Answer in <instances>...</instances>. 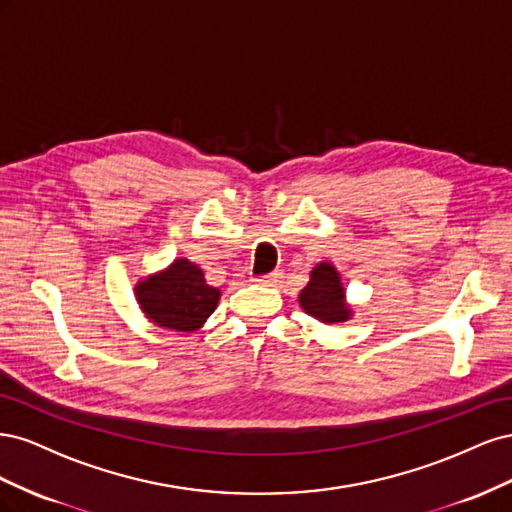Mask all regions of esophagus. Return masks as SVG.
Segmentation results:
<instances>
[{
	"label": "esophagus",
	"mask_w": 512,
	"mask_h": 512,
	"mask_svg": "<svg viewBox=\"0 0 512 512\" xmlns=\"http://www.w3.org/2000/svg\"><path fill=\"white\" fill-rule=\"evenodd\" d=\"M282 280V271H273L269 275H262V277H254V282L260 286H277Z\"/></svg>",
	"instance_id": "34e87169"
}]
</instances>
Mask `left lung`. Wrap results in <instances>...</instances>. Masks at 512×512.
<instances>
[{"mask_svg": "<svg viewBox=\"0 0 512 512\" xmlns=\"http://www.w3.org/2000/svg\"><path fill=\"white\" fill-rule=\"evenodd\" d=\"M299 305L307 316L322 324H339L352 318V305L346 301L342 275L331 262L322 260L309 273L307 286L299 292Z\"/></svg>", "mask_w": 512, "mask_h": 512, "instance_id": "left-lung-1", "label": "left lung"}]
</instances>
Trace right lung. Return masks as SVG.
Returning <instances> with one entry per match:
<instances>
[{"label": "right lung", "mask_w": 512, "mask_h": 512, "mask_svg": "<svg viewBox=\"0 0 512 512\" xmlns=\"http://www.w3.org/2000/svg\"><path fill=\"white\" fill-rule=\"evenodd\" d=\"M222 292L205 280V271L188 258H175L158 273L134 284L143 316L160 329L196 333L215 312Z\"/></svg>", "instance_id": "obj_1"}]
</instances>
